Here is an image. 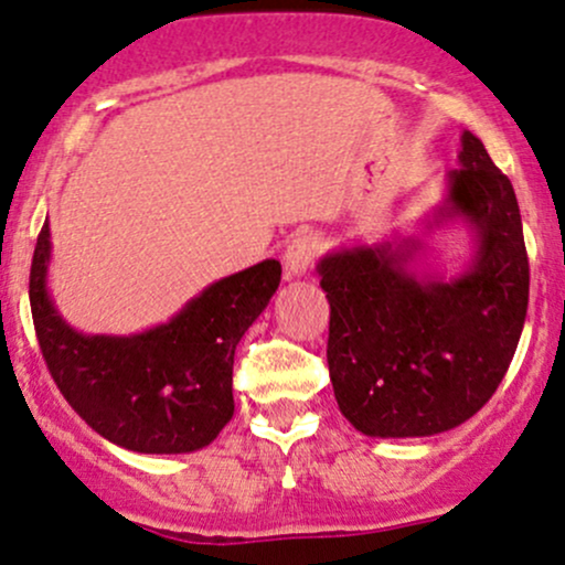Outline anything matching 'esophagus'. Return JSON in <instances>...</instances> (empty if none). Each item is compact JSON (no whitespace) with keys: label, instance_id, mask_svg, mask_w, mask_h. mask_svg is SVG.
<instances>
[{"label":"esophagus","instance_id":"34e87169","mask_svg":"<svg viewBox=\"0 0 565 565\" xmlns=\"http://www.w3.org/2000/svg\"><path fill=\"white\" fill-rule=\"evenodd\" d=\"M317 250H320L317 237H312V234H296V237L288 243V248H285V256H282L285 275H288L290 280H294V277L307 275L309 266L315 262Z\"/></svg>","mask_w":565,"mask_h":565}]
</instances>
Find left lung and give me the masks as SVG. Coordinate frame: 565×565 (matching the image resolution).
Here are the masks:
<instances>
[{"label": "left lung", "mask_w": 565, "mask_h": 565, "mask_svg": "<svg viewBox=\"0 0 565 565\" xmlns=\"http://www.w3.org/2000/svg\"><path fill=\"white\" fill-rule=\"evenodd\" d=\"M471 230L451 278L426 237ZM331 303L328 367L344 419L367 437H429L472 419L502 384L529 309V256L515 189L483 141L461 132L459 168L416 232L341 245L317 262Z\"/></svg>", "instance_id": "8db88e82"}]
</instances>
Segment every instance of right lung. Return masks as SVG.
Instances as JSON below:
<instances>
[{
  "label": "right lung",
  "mask_w": 565,
  "mask_h": 565,
  "mask_svg": "<svg viewBox=\"0 0 565 565\" xmlns=\"http://www.w3.org/2000/svg\"><path fill=\"white\" fill-rule=\"evenodd\" d=\"M53 243L44 221L29 301L36 339L68 405L100 437L136 454H192L211 446L234 414L232 365L245 331L280 285L275 258L221 277L168 322L141 333H82L50 294Z\"/></svg>",
  "instance_id": "add662e5"
}]
</instances>
